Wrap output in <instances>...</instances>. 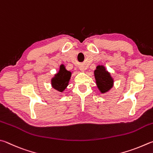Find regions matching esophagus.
I'll return each instance as SVG.
<instances>
[{
    "label": "esophagus",
    "mask_w": 153,
    "mask_h": 153,
    "mask_svg": "<svg viewBox=\"0 0 153 153\" xmlns=\"http://www.w3.org/2000/svg\"><path fill=\"white\" fill-rule=\"evenodd\" d=\"M79 69L80 70H81L82 71H85V67L84 65H81L79 67Z\"/></svg>",
    "instance_id": "1"
}]
</instances>
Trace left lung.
<instances>
[{"label":"left lung","instance_id":"8db88e82","mask_svg":"<svg viewBox=\"0 0 153 153\" xmlns=\"http://www.w3.org/2000/svg\"><path fill=\"white\" fill-rule=\"evenodd\" d=\"M96 83L101 94L109 91L114 86V79L104 65H98L94 71Z\"/></svg>","mask_w":153,"mask_h":153}]
</instances>
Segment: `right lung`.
I'll list each match as a JSON object with an SVG mask.
<instances>
[{
  "label": "right lung",
  "mask_w": 153,
  "mask_h": 153,
  "mask_svg": "<svg viewBox=\"0 0 153 153\" xmlns=\"http://www.w3.org/2000/svg\"><path fill=\"white\" fill-rule=\"evenodd\" d=\"M71 76V71L67 70L65 66L62 64L59 67V70L51 79L52 88L55 90L63 92L68 87Z\"/></svg>",
  "instance_id": "1"
}]
</instances>
